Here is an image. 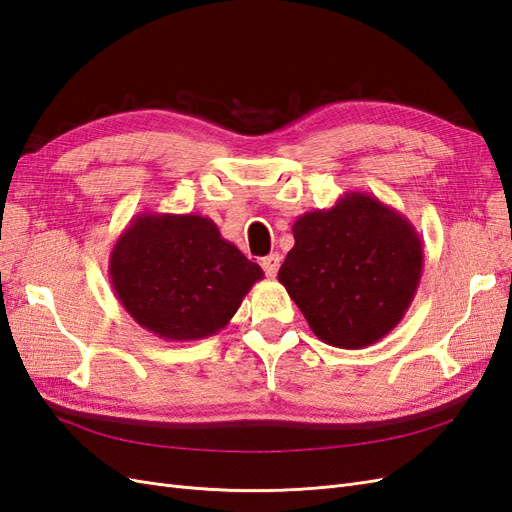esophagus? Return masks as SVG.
<instances>
[{"instance_id":"obj_1","label":"esophagus","mask_w":512,"mask_h":512,"mask_svg":"<svg viewBox=\"0 0 512 512\" xmlns=\"http://www.w3.org/2000/svg\"><path fill=\"white\" fill-rule=\"evenodd\" d=\"M280 262H282V256L280 254H269L260 260V267L265 269V273L269 277H275L277 271H280Z\"/></svg>"}]
</instances>
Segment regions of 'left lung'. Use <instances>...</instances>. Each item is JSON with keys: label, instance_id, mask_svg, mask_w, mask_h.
I'll list each match as a JSON object with an SVG mask.
<instances>
[{"label": "left lung", "instance_id": "1", "mask_svg": "<svg viewBox=\"0 0 512 512\" xmlns=\"http://www.w3.org/2000/svg\"><path fill=\"white\" fill-rule=\"evenodd\" d=\"M277 280L324 344L359 350L406 316L423 273V239L406 215L365 192L299 215Z\"/></svg>", "mask_w": 512, "mask_h": 512}]
</instances>
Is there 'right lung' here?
Instances as JSON below:
<instances>
[{"instance_id":"add662e5","label":"right lung","mask_w":512,"mask_h":512,"mask_svg":"<svg viewBox=\"0 0 512 512\" xmlns=\"http://www.w3.org/2000/svg\"><path fill=\"white\" fill-rule=\"evenodd\" d=\"M108 277L136 324L192 342L220 333L265 273L205 215L143 211L115 241Z\"/></svg>"}]
</instances>
